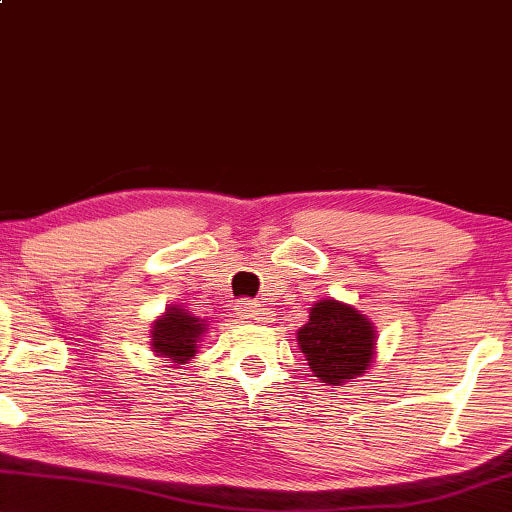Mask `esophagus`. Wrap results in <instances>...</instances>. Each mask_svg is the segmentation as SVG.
<instances>
[{"mask_svg":"<svg viewBox=\"0 0 512 512\" xmlns=\"http://www.w3.org/2000/svg\"><path fill=\"white\" fill-rule=\"evenodd\" d=\"M235 313H238V318L245 322H267L270 320V311L263 309L261 304L249 302V300H242L238 304V309H235Z\"/></svg>","mask_w":512,"mask_h":512,"instance_id":"esophagus-1","label":"esophagus"}]
</instances>
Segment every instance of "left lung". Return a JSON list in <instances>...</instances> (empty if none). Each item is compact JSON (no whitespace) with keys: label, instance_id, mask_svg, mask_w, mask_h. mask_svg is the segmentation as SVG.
<instances>
[{"label":"left lung","instance_id":"obj_1","mask_svg":"<svg viewBox=\"0 0 512 512\" xmlns=\"http://www.w3.org/2000/svg\"><path fill=\"white\" fill-rule=\"evenodd\" d=\"M297 345L309 361L313 377L341 387L371 368L377 334L366 313L325 297L311 306L309 322L297 329Z\"/></svg>","mask_w":512,"mask_h":512}]
</instances>
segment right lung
I'll list each match as a JSON object with an SVG mask.
<instances>
[{
	"label": "right lung",
	"mask_w": 512,
	"mask_h": 512,
	"mask_svg": "<svg viewBox=\"0 0 512 512\" xmlns=\"http://www.w3.org/2000/svg\"><path fill=\"white\" fill-rule=\"evenodd\" d=\"M208 332V320H201L185 306H169L162 316H157L151 327V350L155 357H162L164 364L183 366L196 357L203 334Z\"/></svg>",
	"instance_id": "add662e5"
}]
</instances>
